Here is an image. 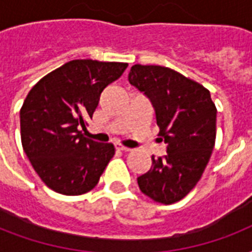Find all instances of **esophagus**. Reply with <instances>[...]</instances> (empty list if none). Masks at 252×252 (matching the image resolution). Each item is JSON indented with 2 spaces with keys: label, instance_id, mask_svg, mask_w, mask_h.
Returning a JSON list of instances; mask_svg holds the SVG:
<instances>
[{
  "label": "esophagus",
  "instance_id": "obj_1",
  "mask_svg": "<svg viewBox=\"0 0 252 252\" xmlns=\"http://www.w3.org/2000/svg\"><path fill=\"white\" fill-rule=\"evenodd\" d=\"M115 149L120 150V152H130L129 148H126V146L120 145V144H116V145H115Z\"/></svg>",
  "mask_w": 252,
  "mask_h": 252
}]
</instances>
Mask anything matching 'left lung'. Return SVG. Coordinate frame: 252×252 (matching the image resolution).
<instances>
[{
	"label": "left lung",
	"instance_id": "8db88e82",
	"mask_svg": "<svg viewBox=\"0 0 252 252\" xmlns=\"http://www.w3.org/2000/svg\"><path fill=\"white\" fill-rule=\"evenodd\" d=\"M128 81L150 100L158 136L167 145L165 157L152 158L149 171L138 176V187L157 203H176L199 182L215 148L217 110L211 93L159 65H133Z\"/></svg>",
	"mask_w": 252,
	"mask_h": 252
}]
</instances>
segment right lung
Listing matches in <instances>:
<instances>
[{
	"label": "right lung",
	"mask_w": 252,
	"mask_h": 252,
	"mask_svg": "<svg viewBox=\"0 0 252 252\" xmlns=\"http://www.w3.org/2000/svg\"><path fill=\"white\" fill-rule=\"evenodd\" d=\"M126 63L69 61L43 77L21 108V138L40 179L55 192L86 193L115 154L112 144L82 136L102 91L126 69Z\"/></svg>",
	"instance_id": "add662e5"
}]
</instances>
